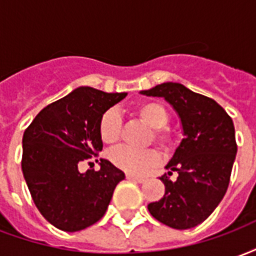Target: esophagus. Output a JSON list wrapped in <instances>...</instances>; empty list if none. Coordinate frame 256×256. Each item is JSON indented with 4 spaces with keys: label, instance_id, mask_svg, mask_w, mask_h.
Here are the masks:
<instances>
[{
    "label": "esophagus",
    "instance_id": "obj_1",
    "mask_svg": "<svg viewBox=\"0 0 256 256\" xmlns=\"http://www.w3.org/2000/svg\"><path fill=\"white\" fill-rule=\"evenodd\" d=\"M126 178H128V181H136V182H144L145 181L144 177H136V176H132V174H128Z\"/></svg>",
    "mask_w": 256,
    "mask_h": 256
}]
</instances>
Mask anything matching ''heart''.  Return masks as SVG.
Wrapping results in <instances>:
<instances>
[{"label":"heart","instance_id":"heart-1","mask_svg":"<svg viewBox=\"0 0 256 256\" xmlns=\"http://www.w3.org/2000/svg\"><path fill=\"white\" fill-rule=\"evenodd\" d=\"M136 115L150 128L148 142L155 141L162 150L170 154L177 148L180 134L176 128L167 124L170 115L167 108L160 101L145 100L134 106ZM98 133L106 144H114L120 138L122 118L115 110H106L100 118ZM108 158L114 166L132 176H140L159 164L160 154L155 148L134 150L126 145H120L110 150Z\"/></svg>","mask_w":256,"mask_h":256}]
</instances>
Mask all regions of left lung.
<instances>
[{"instance_id": "left-lung-1", "label": "left lung", "mask_w": 256, "mask_h": 256, "mask_svg": "<svg viewBox=\"0 0 256 256\" xmlns=\"http://www.w3.org/2000/svg\"><path fill=\"white\" fill-rule=\"evenodd\" d=\"M141 93L168 101L185 136L166 166L168 172L160 177L164 196L148 210L170 228H194L216 208L229 186L237 152L233 120L216 101L181 84L166 82ZM174 171L178 178L172 180Z\"/></svg>"}]
</instances>
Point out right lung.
Returning <instances> with one entry per match:
<instances>
[{"label": "right lung", "instance_id": "add662e5", "mask_svg": "<svg viewBox=\"0 0 256 256\" xmlns=\"http://www.w3.org/2000/svg\"><path fill=\"white\" fill-rule=\"evenodd\" d=\"M126 96L78 88L45 106L24 130L23 176L36 208L60 230L78 232L100 220L124 178L106 159L97 172L78 167L101 152V115Z\"/></svg>", "mask_w": 256, "mask_h": 256}]
</instances>
